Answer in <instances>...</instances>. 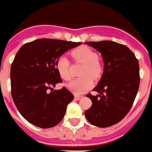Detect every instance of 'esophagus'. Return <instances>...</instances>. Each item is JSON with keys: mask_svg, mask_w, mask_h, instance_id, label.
I'll return each instance as SVG.
<instances>
[{"mask_svg": "<svg viewBox=\"0 0 152 152\" xmlns=\"http://www.w3.org/2000/svg\"><path fill=\"white\" fill-rule=\"evenodd\" d=\"M82 98H83V96H77V95L75 96V99L77 100H80V99H82Z\"/></svg>", "mask_w": 152, "mask_h": 152, "instance_id": "1", "label": "esophagus"}]
</instances>
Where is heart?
<instances>
[{
    "label": "heart",
    "instance_id": "b5f03b06",
    "mask_svg": "<svg viewBox=\"0 0 152 152\" xmlns=\"http://www.w3.org/2000/svg\"><path fill=\"white\" fill-rule=\"evenodd\" d=\"M74 59L83 64L80 75L83 77L75 79L69 83L68 87L75 94H82L91 88L93 79L99 78L102 73V67L98 61V54L87 47L77 48L72 53ZM70 62L66 56H60L57 59L56 67L60 77L65 80L72 78L70 72Z\"/></svg>",
    "mask_w": 152,
    "mask_h": 152
}]
</instances>
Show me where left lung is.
I'll return each instance as SVG.
<instances>
[{
	"label": "left lung",
	"instance_id": "obj_1",
	"mask_svg": "<svg viewBox=\"0 0 152 152\" xmlns=\"http://www.w3.org/2000/svg\"><path fill=\"white\" fill-rule=\"evenodd\" d=\"M86 44L101 53L104 72L98 85L93 89L99 94H87L92 100V106L84 114L94 126H112L121 121L133 106L140 87L139 62L124 44L111 41Z\"/></svg>",
	"mask_w": 152,
	"mask_h": 152
}]
</instances>
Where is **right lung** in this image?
<instances>
[{
  "label": "right lung",
  "mask_w": 152,
  "mask_h": 152,
  "mask_svg": "<svg viewBox=\"0 0 152 152\" xmlns=\"http://www.w3.org/2000/svg\"><path fill=\"white\" fill-rule=\"evenodd\" d=\"M80 42L37 39L22 46L11 65V95L19 113L41 128L55 126L62 120L74 96L62 83L56 63L59 57ZM51 90V93L48 90Z\"/></svg>",
  "instance_id": "add662e5"
}]
</instances>
